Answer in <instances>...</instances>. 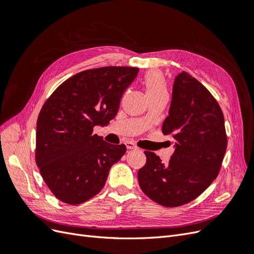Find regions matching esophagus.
Segmentation results:
<instances>
[{"label":"esophagus","instance_id":"34e87169","mask_svg":"<svg viewBox=\"0 0 254 254\" xmlns=\"http://www.w3.org/2000/svg\"><path fill=\"white\" fill-rule=\"evenodd\" d=\"M125 145H126L127 149H136L137 148L136 145L134 143H132V142H126Z\"/></svg>","mask_w":254,"mask_h":254}]
</instances>
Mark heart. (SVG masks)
<instances>
[{
  "mask_svg": "<svg viewBox=\"0 0 254 254\" xmlns=\"http://www.w3.org/2000/svg\"><path fill=\"white\" fill-rule=\"evenodd\" d=\"M143 87L148 98L167 95V84L163 73L158 70H150L143 78Z\"/></svg>",
  "mask_w": 254,
  "mask_h": 254,
  "instance_id": "b5f03b06",
  "label": "heart"
}]
</instances>
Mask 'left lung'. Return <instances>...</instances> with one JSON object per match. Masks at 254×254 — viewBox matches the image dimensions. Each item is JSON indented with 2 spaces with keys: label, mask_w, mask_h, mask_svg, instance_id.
Segmentation results:
<instances>
[{
  "label": "left lung",
  "mask_w": 254,
  "mask_h": 254,
  "mask_svg": "<svg viewBox=\"0 0 254 254\" xmlns=\"http://www.w3.org/2000/svg\"><path fill=\"white\" fill-rule=\"evenodd\" d=\"M162 132L176 141L168 164L145 151L137 172L141 190L163 206L190 202L216 178L227 149L224 114L202 83L187 72L176 76L168 117Z\"/></svg>",
  "instance_id": "left-lung-1"
}]
</instances>
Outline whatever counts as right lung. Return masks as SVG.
I'll return each mask as SVG.
<instances>
[{
    "instance_id": "add662e5",
    "label": "right lung",
    "mask_w": 254,
    "mask_h": 254,
    "mask_svg": "<svg viewBox=\"0 0 254 254\" xmlns=\"http://www.w3.org/2000/svg\"><path fill=\"white\" fill-rule=\"evenodd\" d=\"M139 73L131 66H104L66 79L44 103L37 121L36 163L60 201L79 204L102 190L111 166L124 156L93 133L115 118L123 93Z\"/></svg>"
}]
</instances>
